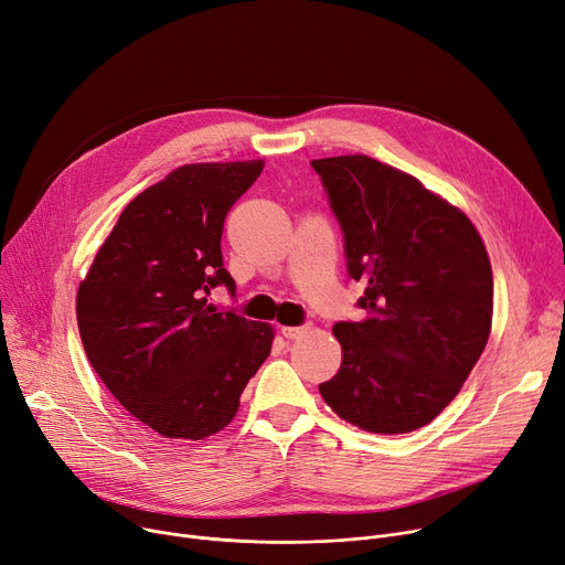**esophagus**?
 Returning <instances> with one entry per match:
<instances>
[{"instance_id":"1","label":"esophagus","mask_w":565,"mask_h":565,"mask_svg":"<svg viewBox=\"0 0 565 565\" xmlns=\"http://www.w3.org/2000/svg\"><path fill=\"white\" fill-rule=\"evenodd\" d=\"M307 331H309V324H305V327H281V335L288 338V341H295V338H299Z\"/></svg>"}]
</instances>
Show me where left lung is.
Segmentation results:
<instances>
[{
  "instance_id": "left-lung-1",
  "label": "left lung",
  "mask_w": 565,
  "mask_h": 565,
  "mask_svg": "<svg viewBox=\"0 0 565 565\" xmlns=\"http://www.w3.org/2000/svg\"><path fill=\"white\" fill-rule=\"evenodd\" d=\"M365 284L361 322H338L343 361L320 384L338 418L372 434L429 425L457 397L493 322V270L470 217L365 154L311 161Z\"/></svg>"
}]
</instances>
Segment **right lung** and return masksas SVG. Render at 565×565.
<instances>
[{"label": "right lung", "mask_w": 565, "mask_h": 565, "mask_svg": "<svg viewBox=\"0 0 565 565\" xmlns=\"http://www.w3.org/2000/svg\"><path fill=\"white\" fill-rule=\"evenodd\" d=\"M263 159L188 163L134 198L77 290L86 356L136 420L166 438L227 427L275 329L206 302L236 288L222 266V227Z\"/></svg>", "instance_id": "add662e5"}]
</instances>
